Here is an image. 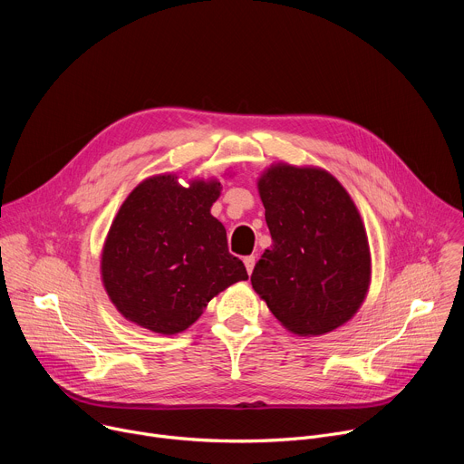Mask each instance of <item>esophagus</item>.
<instances>
[{
	"mask_svg": "<svg viewBox=\"0 0 464 464\" xmlns=\"http://www.w3.org/2000/svg\"><path fill=\"white\" fill-rule=\"evenodd\" d=\"M244 264H246V270H247V274H251V272H253V268H255V256H253V255L246 256V258H244Z\"/></svg>",
	"mask_w": 464,
	"mask_h": 464,
	"instance_id": "1",
	"label": "esophagus"
}]
</instances>
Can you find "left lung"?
Returning <instances> with one entry per match:
<instances>
[{
    "label": "left lung",
    "mask_w": 464,
    "mask_h": 464,
    "mask_svg": "<svg viewBox=\"0 0 464 464\" xmlns=\"http://www.w3.org/2000/svg\"><path fill=\"white\" fill-rule=\"evenodd\" d=\"M272 247L251 274L253 290L297 336H323L360 310L371 251L351 194L317 167L276 163L256 181Z\"/></svg>",
    "instance_id": "left-lung-1"
}]
</instances>
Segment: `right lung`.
I'll return each mask as SVG.
<instances>
[{
	"instance_id": "right-lung-1",
	"label": "right lung",
	"mask_w": 464,
	"mask_h": 464,
	"mask_svg": "<svg viewBox=\"0 0 464 464\" xmlns=\"http://www.w3.org/2000/svg\"><path fill=\"white\" fill-rule=\"evenodd\" d=\"M220 181L176 174L143 179L119 208L101 256V277L124 319L156 334L183 333L208 303L246 281L227 249L226 227L211 215Z\"/></svg>"
}]
</instances>
